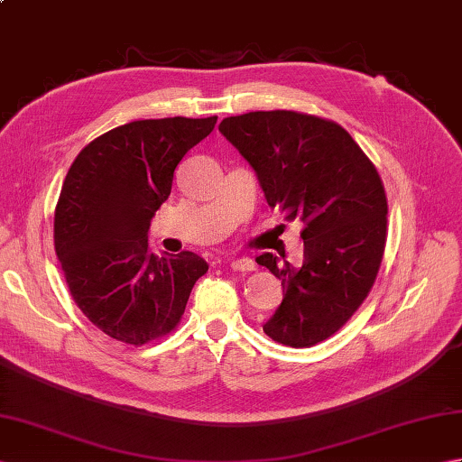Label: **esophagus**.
<instances>
[{
  "instance_id": "esophagus-1",
  "label": "esophagus",
  "mask_w": 462,
  "mask_h": 462,
  "mask_svg": "<svg viewBox=\"0 0 462 462\" xmlns=\"http://www.w3.org/2000/svg\"><path fill=\"white\" fill-rule=\"evenodd\" d=\"M230 268L234 272H254L256 270V263L250 258H236V260H230Z\"/></svg>"
}]
</instances>
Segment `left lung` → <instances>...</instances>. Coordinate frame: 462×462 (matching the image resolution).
<instances>
[{
    "label": "left lung",
    "instance_id": "left-lung-1",
    "mask_svg": "<svg viewBox=\"0 0 462 462\" xmlns=\"http://www.w3.org/2000/svg\"><path fill=\"white\" fill-rule=\"evenodd\" d=\"M220 133L250 162L272 208L301 220L303 263L256 258L286 290L263 323L273 341L311 347L357 311L387 240V196L367 154L337 123L298 111L228 116Z\"/></svg>",
    "mask_w": 462,
    "mask_h": 462
}]
</instances>
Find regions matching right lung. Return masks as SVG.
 Returning <instances> with one entry per match:
<instances>
[{"instance_id": "add662e5", "label": "right lung", "mask_w": 462, "mask_h": 462, "mask_svg": "<svg viewBox=\"0 0 462 462\" xmlns=\"http://www.w3.org/2000/svg\"><path fill=\"white\" fill-rule=\"evenodd\" d=\"M218 116L133 121L77 154L55 206V252L77 306L106 336L143 346L179 326L208 263L194 252L156 256L154 212L169 199L176 164Z\"/></svg>"}]
</instances>
